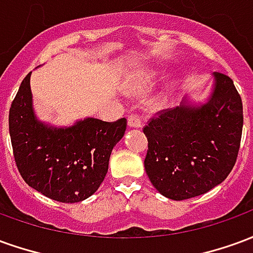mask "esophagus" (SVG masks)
<instances>
[{
    "label": "esophagus",
    "instance_id": "obj_1",
    "mask_svg": "<svg viewBox=\"0 0 253 253\" xmlns=\"http://www.w3.org/2000/svg\"><path fill=\"white\" fill-rule=\"evenodd\" d=\"M128 127L130 128H141L142 127V121L138 115H131L128 118Z\"/></svg>",
    "mask_w": 253,
    "mask_h": 253
}]
</instances>
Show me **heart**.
<instances>
[{
    "label": "heart",
    "mask_w": 253,
    "mask_h": 253,
    "mask_svg": "<svg viewBox=\"0 0 253 253\" xmlns=\"http://www.w3.org/2000/svg\"><path fill=\"white\" fill-rule=\"evenodd\" d=\"M157 78H159V74L153 69L142 70L134 76L131 83L128 84V89H130V92L135 94L148 93L154 86V84L157 83Z\"/></svg>",
    "instance_id": "heart-1"
}]
</instances>
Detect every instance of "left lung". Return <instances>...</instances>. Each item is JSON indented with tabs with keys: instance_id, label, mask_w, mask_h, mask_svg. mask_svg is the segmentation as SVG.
I'll return each mask as SVG.
<instances>
[{
	"instance_id": "1",
	"label": "left lung",
	"mask_w": 253,
	"mask_h": 253,
	"mask_svg": "<svg viewBox=\"0 0 253 253\" xmlns=\"http://www.w3.org/2000/svg\"><path fill=\"white\" fill-rule=\"evenodd\" d=\"M243 103L233 81L212 73L205 101L186 96L143 128L148 138L145 170L154 188L173 201L206 194L221 184L237 159Z\"/></svg>"
}]
</instances>
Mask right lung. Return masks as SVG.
Segmentation results:
<instances>
[{"label": "right lung", "instance_id": "right-lung-1", "mask_svg": "<svg viewBox=\"0 0 253 253\" xmlns=\"http://www.w3.org/2000/svg\"><path fill=\"white\" fill-rule=\"evenodd\" d=\"M31 73L9 110V134L21 177L52 201L77 203L93 195L104 180L112 149L127 121L85 118L72 126H52L34 110Z\"/></svg>", "mask_w": 253, "mask_h": 253}]
</instances>
